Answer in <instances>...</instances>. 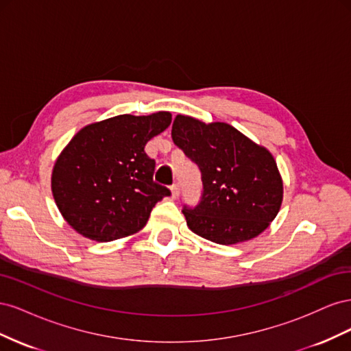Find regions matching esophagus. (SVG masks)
Listing matches in <instances>:
<instances>
[{"label": "esophagus", "mask_w": 351, "mask_h": 351, "mask_svg": "<svg viewBox=\"0 0 351 351\" xmlns=\"http://www.w3.org/2000/svg\"><path fill=\"white\" fill-rule=\"evenodd\" d=\"M171 196H173V199H177L180 196V187H178V184H173L171 186Z\"/></svg>", "instance_id": "obj_1"}]
</instances>
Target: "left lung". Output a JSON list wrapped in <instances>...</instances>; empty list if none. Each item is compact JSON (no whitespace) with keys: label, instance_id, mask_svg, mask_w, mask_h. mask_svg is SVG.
Returning <instances> with one entry per match:
<instances>
[{"label":"left lung","instance_id":"8db88e82","mask_svg":"<svg viewBox=\"0 0 351 351\" xmlns=\"http://www.w3.org/2000/svg\"><path fill=\"white\" fill-rule=\"evenodd\" d=\"M171 137L202 173L200 202L183 208L190 230L218 244H236L269 227L282 204V180L268 149L227 123L205 124L182 114Z\"/></svg>","mask_w":351,"mask_h":351}]
</instances>
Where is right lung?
<instances>
[{
	"label": "right lung",
	"mask_w": 351,
	"mask_h": 351,
	"mask_svg": "<svg viewBox=\"0 0 351 351\" xmlns=\"http://www.w3.org/2000/svg\"><path fill=\"white\" fill-rule=\"evenodd\" d=\"M171 114H123L74 134L51 177L56 204L71 228L95 241L132 236L171 192L154 182L155 161L145 145L162 133Z\"/></svg>",
	"instance_id": "right-lung-1"
}]
</instances>
